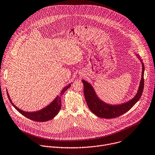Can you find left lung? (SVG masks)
<instances>
[{"mask_svg": "<svg viewBox=\"0 0 155 155\" xmlns=\"http://www.w3.org/2000/svg\"><path fill=\"white\" fill-rule=\"evenodd\" d=\"M140 61L142 66V78L136 95L130 100L121 104H110L101 100L97 95L92 85L85 80H82L84 84V94L85 101L90 110L96 116L101 118L111 119L121 116L127 112L138 101L142 94L144 87V64L139 55L134 53Z\"/></svg>", "mask_w": 155, "mask_h": 155, "instance_id": "obj_1", "label": "left lung"}]
</instances>
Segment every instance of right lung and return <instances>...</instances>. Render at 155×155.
Instances as JSON below:
<instances>
[{"mask_svg": "<svg viewBox=\"0 0 155 155\" xmlns=\"http://www.w3.org/2000/svg\"><path fill=\"white\" fill-rule=\"evenodd\" d=\"M71 84L72 82H71L70 84L67 85L66 86H65L61 91L60 93V95H57L55 97V98L51 101L49 105H48L45 108L36 111L28 112V111H25L23 110H21V109L18 108L15 105L13 104V103L12 102L8 92H7V95L10 101L11 102L12 105L15 107V108L17 111H18L20 113H21L22 115H23L25 117L29 119L33 120L34 121L45 122V121H49V120L52 119L58 114L61 107V97L69 87H70Z\"/></svg>", "mask_w": 155, "mask_h": 155, "instance_id": "add662e5", "label": "right lung"}]
</instances>
